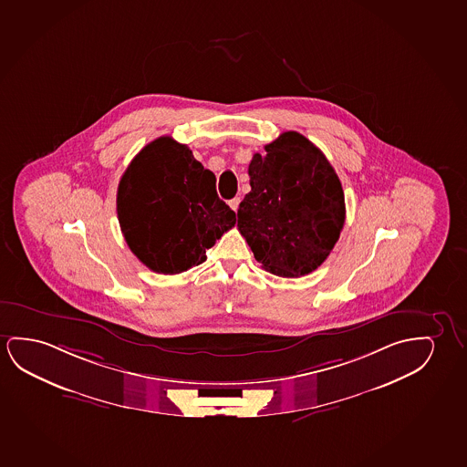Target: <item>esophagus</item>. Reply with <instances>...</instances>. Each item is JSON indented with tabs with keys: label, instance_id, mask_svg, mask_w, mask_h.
I'll list each match as a JSON object with an SVG mask.
<instances>
[{
	"label": "esophagus",
	"instance_id": "esophagus-1",
	"mask_svg": "<svg viewBox=\"0 0 467 467\" xmlns=\"http://www.w3.org/2000/svg\"><path fill=\"white\" fill-rule=\"evenodd\" d=\"M239 202H241V199L239 197H234V199H231L230 207L231 209L234 210V212H237V207H239Z\"/></svg>",
	"mask_w": 467,
	"mask_h": 467
}]
</instances>
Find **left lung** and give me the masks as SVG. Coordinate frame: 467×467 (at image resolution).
I'll use <instances>...</instances> for the list:
<instances>
[{
	"label": "left lung",
	"mask_w": 467,
	"mask_h": 467,
	"mask_svg": "<svg viewBox=\"0 0 467 467\" xmlns=\"http://www.w3.org/2000/svg\"><path fill=\"white\" fill-rule=\"evenodd\" d=\"M251 192L237 210V228L254 257L276 276L317 270L331 254L345 222L337 173L297 131H285L254 154Z\"/></svg>",
	"instance_id": "obj_1"
}]
</instances>
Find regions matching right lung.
Returning a JSON list of instances; mask_svg holds the SVG:
<instances>
[{
  "mask_svg": "<svg viewBox=\"0 0 467 467\" xmlns=\"http://www.w3.org/2000/svg\"><path fill=\"white\" fill-rule=\"evenodd\" d=\"M216 178L186 144L161 136L136 154L117 190V216L130 251L162 275L205 262V252L236 224L216 194Z\"/></svg>",
  "mask_w": 467,
  "mask_h": 467,
  "instance_id": "obj_1",
  "label": "right lung"
}]
</instances>
